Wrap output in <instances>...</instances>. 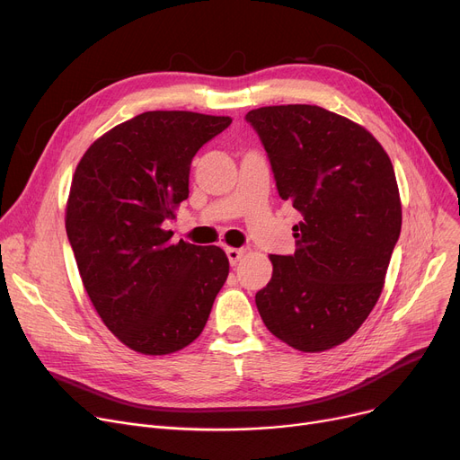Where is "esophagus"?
<instances>
[{
    "instance_id": "1",
    "label": "esophagus",
    "mask_w": 460,
    "mask_h": 460,
    "mask_svg": "<svg viewBox=\"0 0 460 460\" xmlns=\"http://www.w3.org/2000/svg\"><path fill=\"white\" fill-rule=\"evenodd\" d=\"M244 250H238V248H227V257H229V262L233 264V267H234V264L240 261V259H243L244 257Z\"/></svg>"
}]
</instances>
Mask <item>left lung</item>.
I'll return each mask as SVG.
<instances>
[{
  "label": "left lung",
  "instance_id": "left-lung-1",
  "mask_svg": "<svg viewBox=\"0 0 460 460\" xmlns=\"http://www.w3.org/2000/svg\"><path fill=\"white\" fill-rule=\"evenodd\" d=\"M246 120L281 199L302 214L295 255H270L259 315L288 347L333 349L366 323L384 288L402 222L392 160L369 130L321 106H264Z\"/></svg>",
  "mask_w": 460,
  "mask_h": 460
}]
</instances>
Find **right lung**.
Wrapping results in <instances>:
<instances>
[{
	"instance_id": "right-lung-1",
	"label": "right lung",
	"mask_w": 460,
	"mask_h": 460,
	"mask_svg": "<svg viewBox=\"0 0 460 460\" xmlns=\"http://www.w3.org/2000/svg\"><path fill=\"white\" fill-rule=\"evenodd\" d=\"M231 120L145 111L94 139L76 165L65 227L82 283L106 328L139 354L196 341L227 279L222 248L172 244L162 222L188 198L191 158Z\"/></svg>"
}]
</instances>
